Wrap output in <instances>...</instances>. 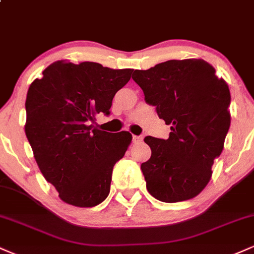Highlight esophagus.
<instances>
[{
  "mask_svg": "<svg viewBox=\"0 0 254 254\" xmlns=\"http://www.w3.org/2000/svg\"><path fill=\"white\" fill-rule=\"evenodd\" d=\"M132 141H133V143H141V142L143 141V137L133 135V136H132Z\"/></svg>",
  "mask_w": 254,
  "mask_h": 254,
  "instance_id": "1",
  "label": "esophagus"
}]
</instances>
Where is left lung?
<instances>
[{"label": "left lung", "instance_id": "obj_1", "mask_svg": "<svg viewBox=\"0 0 254 254\" xmlns=\"http://www.w3.org/2000/svg\"><path fill=\"white\" fill-rule=\"evenodd\" d=\"M133 81L145 101L171 125L167 139L147 136L151 156L141 165L147 190L166 203L196 197L211 179L214 160L222 153L230 125L229 87L203 60H171Z\"/></svg>", "mask_w": 254, "mask_h": 254}]
</instances>
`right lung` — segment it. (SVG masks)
I'll list each match as a JSON object with an SVG mask.
<instances>
[{
	"mask_svg": "<svg viewBox=\"0 0 254 254\" xmlns=\"http://www.w3.org/2000/svg\"><path fill=\"white\" fill-rule=\"evenodd\" d=\"M132 69L94 62H54L31 83L25 132L40 172L64 203L95 206L110 193L113 166L124 156L131 133L94 127L110 115L112 99L129 82Z\"/></svg>",
	"mask_w": 254,
	"mask_h": 254,
	"instance_id": "add662e5",
	"label": "right lung"
}]
</instances>
